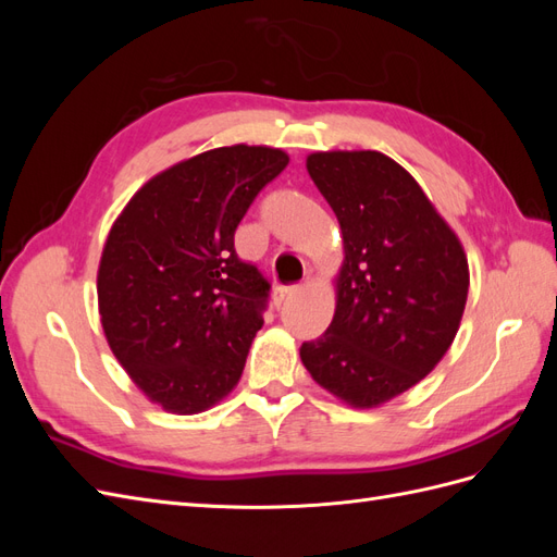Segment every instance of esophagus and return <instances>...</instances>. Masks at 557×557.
<instances>
[{"label": "esophagus", "instance_id": "34e87169", "mask_svg": "<svg viewBox=\"0 0 557 557\" xmlns=\"http://www.w3.org/2000/svg\"><path fill=\"white\" fill-rule=\"evenodd\" d=\"M297 293H299L297 285H283V288H276V293H274V297H272L274 307H276V309H281V307L285 305V301L293 299Z\"/></svg>", "mask_w": 557, "mask_h": 557}]
</instances>
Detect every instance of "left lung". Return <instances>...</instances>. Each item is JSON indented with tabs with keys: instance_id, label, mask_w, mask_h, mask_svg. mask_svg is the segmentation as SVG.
I'll use <instances>...</instances> for the list:
<instances>
[{
	"instance_id": "left-lung-1",
	"label": "left lung",
	"mask_w": 557,
	"mask_h": 557,
	"mask_svg": "<svg viewBox=\"0 0 557 557\" xmlns=\"http://www.w3.org/2000/svg\"><path fill=\"white\" fill-rule=\"evenodd\" d=\"M307 172L339 221L344 262L332 323L299 358L336 399L376 409L450 348L469 293L465 248L418 181L379 150H318Z\"/></svg>"
}]
</instances>
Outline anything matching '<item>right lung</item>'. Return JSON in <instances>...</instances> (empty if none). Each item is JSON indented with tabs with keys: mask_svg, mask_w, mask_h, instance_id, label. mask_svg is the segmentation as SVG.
<instances>
[{
	"mask_svg": "<svg viewBox=\"0 0 557 557\" xmlns=\"http://www.w3.org/2000/svg\"><path fill=\"white\" fill-rule=\"evenodd\" d=\"M288 153L234 144L156 174L115 218L97 269L104 336L158 407L193 416L239 383L269 283L234 232Z\"/></svg>",
	"mask_w": 557,
	"mask_h": 557,
	"instance_id": "right-lung-1",
	"label": "right lung"
}]
</instances>
